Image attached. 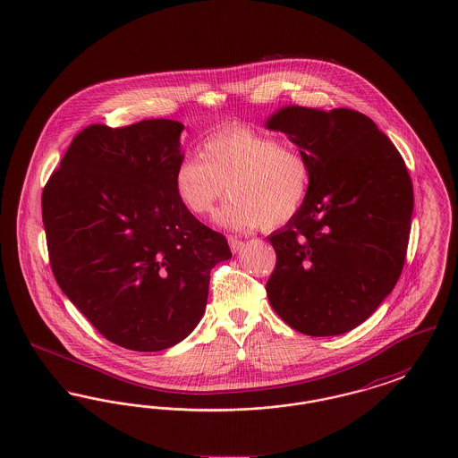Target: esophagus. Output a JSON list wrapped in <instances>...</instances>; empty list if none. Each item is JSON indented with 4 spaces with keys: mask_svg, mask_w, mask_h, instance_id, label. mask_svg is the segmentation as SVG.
I'll use <instances>...</instances> for the list:
<instances>
[{
    "mask_svg": "<svg viewBox=\"0 0 458 458\" xmlns=\"http://www.w3.org/2000/svg\"><path fill=\"white\" fill-rule=\"evenodd\" d=\"M228 243H230V249H232V252H239L240 249L243 247V242L239 239V237H233V235H230L228 237Z\"/></svg>",
    "mask_w": 458,
    "mask_h": 458,
    "instance_id": "1",
    "label": "esophagus"
}]
</instances>
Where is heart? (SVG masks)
Instances as JSON below:
<instances>
[{"label":"heart","instance_id":"heart-1","mask_svg":"<svg viewBox=\"0 0 458 458\" xmlns=\"http://www.w3.org/2000/svg\"><path fill=\"white\" fill-rule=\"evenodd\" d=\"M200 159L183 157L174 170L178 202L194 216L213 213L225 185L230 199L216 221L230 230L280 226L295 218L310 191V163L264 131L232 125L211 133Z\"/></svg>","mask_w":458,"mask_h":458}]
</instances>
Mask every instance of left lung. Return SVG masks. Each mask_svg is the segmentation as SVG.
I'll return each instance as SVG.
<instances>
[{"label":"left lung","instance_id":"left-lung-1","mask_svg":"<svg viewBox=\"0 0 458 458\" xmlns=\"http://www.w3.org/2000/svg\"><path fill=\"white\" fill-rule=\"evenodd\" d=\"M310 163L304 208L271 233L276 266L266 293L284 323L335 336L364 323L392 293L407 256L412 180L369 116L284 106L267 122Z\"/></svg>","mask_w":458,"mask_h":458}]
</instances>
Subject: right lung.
Segmentation results:
<instances>
[{"label": "right lung", "instance_id": "1", "mask_svg": "<svg viewBox=\"0 0 458 458\" xmlns=\"http://www.w3.org/2000/svg\"><path fill=\"white\" fill-rule=\"evenodd\" d=\"M174 120L79 131L43 191L56 284L106 340L170 349L200 321L209 273L232 258L226 239L174 196L183 159Z\"/></svg>", "mask_w": 458, "mask_h": 458}]
</instances>
